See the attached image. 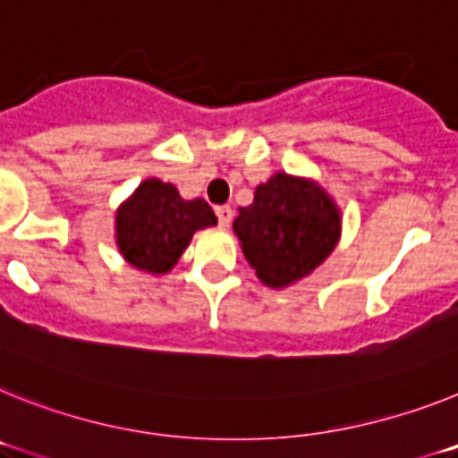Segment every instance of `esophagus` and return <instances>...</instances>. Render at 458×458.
Wrapping results in <instances>:
<instances>
[{
    "label": "esophagus",
    "instance_id": "obj_1",
    "mask_svg": "<svg viewBox=\"0 0 458 458\" xmlns=\"http://www.w3.org/2000/svg\"><path fill=\"white\" fill-rule=\"evenodd\" d=\"M216 216H217V222H220L222 226H229V222H232V217H233L232 206H217Z\"/></svg>",
    "mask_w": 458,
    "mask_h": 458
}]
</instances>
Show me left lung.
<instances>
[{
    "instance_id": "1",
    "label": "left lung",
    "mask_w": 458,
    "mask_h": 458,
    "mask_svg": "<svg viewBox=\"0 0 458 458\" xmlns=\"http://www.w3.org/2000/svg\"><path fill=\"white\" fill-rule=\"evenodd\" d=\"M339 210L317 183L275 174L241 208L233 232L257 277L273 289L310 275L333 252Z\"/></svg>"
}]
</instances>
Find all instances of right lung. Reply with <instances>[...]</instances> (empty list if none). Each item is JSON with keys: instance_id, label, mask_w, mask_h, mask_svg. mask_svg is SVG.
Returning a JSON list of instances; mask_svg holds the SVG:
<instances>
[{"instance_id": "obj_1", "label": "right lung", "mask_w": 458, "mask_h": 458, "mask_svg": "<svg viewBox=\"0 0 458 458\" xmlns=\"http://www.w3.org/2000/svg\"><path fill=\"white\" fill-rule=\"evenodd\" d=\"M216 225V213L204 199L185 201L179 190L148 179L121 206L116 241L128 264L147 273H167L197 229Z\"/></svg>"}]
</instances>
